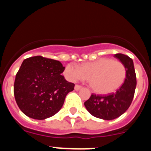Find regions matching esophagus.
<instances>
[{
	"mask_svg": "<svg viewBox=\"0 0 151 151\" xmlns=\"http://www.w3.org/2000/svg\"><path fill=\"white\" fill-rule=\"evenodd\" d=\"M82 88V86H81V85H75V90H76V91H78L80 88Z\"/></svg>",
	"mask_w": 151,
	"mask_h": 151,
	"instance_id": "1",
	"label": "esophagus"
}]
</instances>
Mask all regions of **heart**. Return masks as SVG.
<instances>
[{
  "label": "heart",
  "mask_w": 151,
  "mask_h": 151,
  "mask_svg": "<svg viewBox=\"0 0 151 151\" xmlns=\"http://www.w3.org/2000/svg\"><path fill=\"white\" fill-rule=\"evenodd\" d=\"M64 76L70 82L89 78L92 89L98 94H107L120 88L126 78V68L122 62L104 57L78 66L68 64Z\"/></svg>",
  "instance_id": "obj_1"
}]
</instances>
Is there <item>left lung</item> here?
Returning a JSON list of instances; mask_svg holds the SVG:
<instances>
[{
	"mask_svg": "<svg viewBox=\"0 0 151 151\" xmlns=\"http://www.w3.org/2000/svg\"><path fill=\"white\" fill-rule=\"evenodd\" d=\"M114 57L119 60L126 68L127 74L123 85L115 93L108 95L92 94L84 104L92 116L104 120L114 119L129 109L134 97L137 84L132 60L122 54H116Z\"/></svg>",
	"mask_w": 151,
	"mask_h": 151,
	"instance_id": "1",
	"label": "left lung"
}]
</instances>
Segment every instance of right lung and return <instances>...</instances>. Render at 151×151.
<instances>
[{
  "label": "right lung",
  "mask_w": 151,
  "mask_h": 151,
  "mask_svg": "<svg viewBox=\"0 0 151 151\" xmlns=\"http://www.w3.org/2000/svg\"><path fill=\"white\" fill-rule=\"evenodd\" d=\"M60 61L35 56L24 60L16 75L13 92L21 111L30 118L45 119L55 115L75 85L61 73Z\"/></svg>",
  "instance_id": "add662e5"
}]
</instances>
